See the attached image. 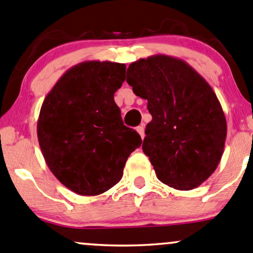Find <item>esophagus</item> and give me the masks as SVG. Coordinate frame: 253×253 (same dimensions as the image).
<instances>
[{
    "instance_id": "esophagus-1",
    "label": "esophagus",
    "mask_w": 253,
    "mask_h": 253,
    "mask_svg": "<svg viewBox=\"0 0 253 253\" xmlns=\"http://www.w3.org/2000/svg\"><path fill=\"white\" fill-rule=\"evenodd\" d=\"M137 132L138 133H139V135H140V138H144V126H143V125H140V126H138L137 127Z\"/></svg>"
}]
</instances>
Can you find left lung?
I'll list each match as a JSON object with an SVG mask.
<instances>
[{
    "label": "left lung",
    "mask_w": 253,
    "mask_h": 253,
    "mask_svg": "<svg viewBox=\"0 0 253 253\" xmlns=\"http://www.w3.org/2000/svg\"><path fill=\"white\" fill-rule=\"evenodd\" d=\"M127 82L148 100L153 120L142 148L159 179L178 190L198 188L216 171L227 137L212 87L184 60L165 54L129 64Z\"/></svg>",
    "instance_id": "1"
}]
</instances>
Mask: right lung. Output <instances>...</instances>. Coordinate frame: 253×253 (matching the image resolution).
<instances>
[{
  "instance_id": "1",
  "label": "right lung",
  "mask_w": 253,
  "mask_h": 253,
  "mask_svg": "<svg viewBox=\"0 0 253 253\" xmlns=\"http://www.w3.org/2000/svg\"><path fill=\"white\" fill-rule=\"evenodd\" d=\"M125 73V64L80 63L42 103L37 121L42 155L57 179L79 195H99L118 184L128 156L142 144L114 100Z\"/></svg>"
}]
</instances>
